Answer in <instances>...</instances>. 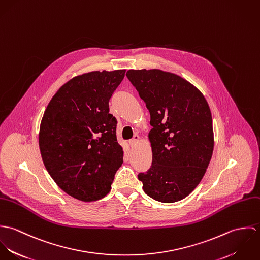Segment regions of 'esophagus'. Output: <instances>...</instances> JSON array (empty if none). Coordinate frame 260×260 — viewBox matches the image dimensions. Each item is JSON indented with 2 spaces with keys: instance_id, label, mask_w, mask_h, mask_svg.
<instances>
[{
  "instance_id": "34e87169",
  "label": "esophagus",
  "mask_w": 260,
  "mask_h": 260,
  "mask_svg": "<svg viewBox=\"0 0 260 260\" xmlns=\"http://www.w3.org/2000/svg\"><path fill=\"white\" fill-rule=\"evenodd\" d=\"M139 141H140V136L134 135V137L129 141V144L131 147H135L139 143Z\"/></svg>"
}]
</instances>
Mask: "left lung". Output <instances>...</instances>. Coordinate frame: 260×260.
Here are the masks:
<instances>
[{"instance_id":"8db88e82","label":"left lung","mask_w":260,"mask_h":260,"mask_svg":"<svg viewBox=\"0 0 260 260\" xmlns=\"http://www.w3.org/2000/svg\"><path fill=\"white\" fill-rule=\"evenodd\" d=\"M126 76L150 112L152 165L138 179L151 198L172 203L188 196L212 157V116L203 94L182 77L159 69Z\"/></svg>"}]
</instances>
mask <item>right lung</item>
I'll return each instance as SVG.
<instances>
[{"mask_svg":"<svg viewBox=\"0 0 260 260\" xmlns=\"http://www.w3.org/2000/svg\"><path fill=\"white\" fill-rule=\"evenodd\" d=\"M125 72L78 75L60 87L44 112L39 131L42 160L56 184L78 200L105 197L123 163L109 100Z\"/></svg>","mask_w":260,"mask_h":260,"instance_id":"right-lung-1","label":"right lung"}]
</instances>
